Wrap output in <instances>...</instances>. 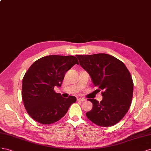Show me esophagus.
<instances>
[{
	"label": "esophagus",
	"mask_w": 151,
	"mask_h": 151,
	"mask_svg": "<svg viewBox=\"0 0 151 151\" xmlns=\"http://www.w3.org/2000/svg\"><path fill=\"white\" fill-rule=\"evenodd\" d=\"M86 99L85 98H77V101H85Z\"/></svg>",
	"instance_id": "1"
}]
</instances>
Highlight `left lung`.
<instances>
[{
  "label": "left lung",
  "mask_w": 151,
  "mask_h": 151,
  "mask_svg": "<svg viewBox=\"0 0 151 151\" xmlns=\"http://www.w3.org/2000/svg\"><path fill=\"white\" fill-rule=\"evenodd\" d=\"M80 66L87 71L94 87L102 90V100L99 102L88 99L93 104L86 113L90 121L98 126H113L122 120L131 106L133 81L124 64L107 54L76 55Z\"/></svg>",
  "instance_id": "8db88e82"
}]
</instances>
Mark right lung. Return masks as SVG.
I'll list each match as a JSON object with an SVG mask.
<instances>
[{"instance_id": "1", "label": "right lung", "mask_w": 151, "mask_h": 151, "mask_svg": "<svg viewBox=\"0 0 151 151\" xmlns=\"http://www.w3.org/2000/svg\"><path fill=\"white\" fill-rule=\"evenodd\" d=\"M78 61L73 55H50L34 62L22 82V99L28 114L37 122L50 124L61 119L76 101L75 96L61 97L54 90L61 87L66 73Z\"/></svg>"}]
</instances>
